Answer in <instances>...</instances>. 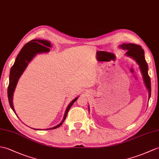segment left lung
I'll return each instance as SVG.
<instances>
[{"label": "left lung", "mask_w": 159, "mask_h": 159, "mask_svg": "<svg viewBox=\"0 0 159 159\" xmlns=\"http://www.w3.org/2000/svg\"><path fill=\"white\" fill-rule=\"evenodd\" d=\"M119 47L124 50L126 49L127 51L126 53L127 56L134 59L139 65V69L143 76V82L146 84L147 89L148 90V99H150L151 95V83L150 78L148 73V66L147 62L145 60L144 51L143 49H142L141 46L134 43H123L119 45Z\"/></svg>", "instance_id": "obj_1"}]
</instances>
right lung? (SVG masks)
<instances>
[{
	"label": "right lung",
	"instance_id": "right-lung-1",
	"mask_svg": "<svg viewBox=\"0 0 159 159\" xmlns=\"http://www.w3.org/2000/svg\"><path fill=\"white\" fill-rule=\"evenodd\" d=\"M51 47L52 46L51 45V43L49 41H47L46 40H41V39L32 40L31 41H30L29 43L25 44V45L23 47V48L21 49L19 54L17 55L14 64L11 67V68L10 75H9V84L8 87V90H7L10 106L16 114V111H15L13 104V92L15 89H16L18 80L20 79V76L24 72L25 68H26L28 64L31 61L32 59L34 57L35 55L38 53L49 52L50 51L49 47ZM77 99H78V97L76 98L75 99H74L73 100L70 102V104L68 106L66 110L64 119H63L61 123L53 127L47 129V130L53 129H56L60 126H61L62 123H64V121L65 120L66 116H67V114L70 108H71V106H72L74 103L76 101ZM36 130H39V129H36Z\"/></svg>",
	"mask_w": 159,
	"mask_h": 159
}]
</instances>
